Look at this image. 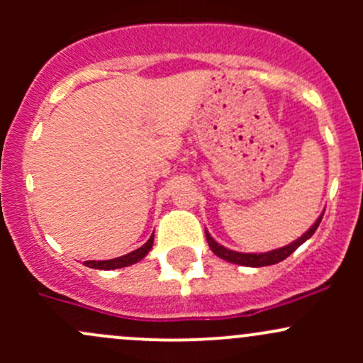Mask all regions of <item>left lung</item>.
Instances as JSON below:
<instances>
[{"instance_id": "obj_1", "label": "left lung", "mask_w": 363, "mask_h": 363, "mask_svg": "<svg viewBox=\"0 0 363 363\" xmlns=\"http://www.w3.org/2000/svg\"><path fill=\"white\" fill-rule=\"evenodd\" d=\"M321 218H323V214H321L320 218L316 219V223H314V225L311 226V228L307 230V232L303 233L300 239H296L295 242L288 244V246H284V247H279V250L269 251V252H239V251L226 250L225 246H221V244H218L214 239H212L211 233H208L207 230H205V237H207L208 247H211L212 252H214L216 256H219V258L226 259V262L237 263V265H244V267H267V265H274V263L283 262V259L288 258V256H290L291 252L296 250V247L302 246L307 239H311V237H313V233L318 230V226H320Z\"/></svg>"}]
</instances>
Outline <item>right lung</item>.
I'll use <instances>...</instances> for the list:
<instances>
[{"instance_id":"add662e5","label":"right lung","mask_w":363,"mask_h":363,"mask_svg":"<svg viewBox=\"0 0 363 363\" xmlns=\"http://www.w3.org/2000/svg\"><path fill=\"white\" fill-rule=\"evenodd\" d=\"M152 242H155V233L151 235V239L144 244L138 250L128 252V255L119 256V258H112V259H101V262H96V259H89V262H84V265L91 267V269H100V270H113V269H123V267L133 265V263L140 262L149 251H151Z\"/></svg>"}]
</instances>
